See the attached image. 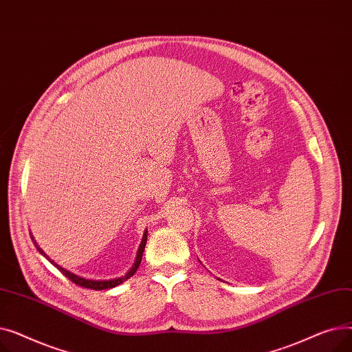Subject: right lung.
<instances>
[{"label":"right lung","mask_w":352,"mask_h":352,"mask_svg":"<svg viewBox=\"0 0 352 352\" xmlns=\"http://www.w3.org/2000/svg\"><path fill=\"white\" fill-rule=\"evenodd\" d=\"M146 232L148 231H145L144 232V236H142V241H141V244H140V248H138V252H137V258H135V263H134V265H133V268L129 270L125 275H122V276H118V278H114V280H104V281H97V280H87V278H82V276H78V275H76V274H72V272H69V271H67L65 268H63V267H60L57 263H54L51 258H48V255L38 247V245H35L36 247V250H38L47 260L54 265V267H57L68 280H71L74 284H77V285H80V287H84V288H89V289H98V291H101V289H108V288H114V287H117V285H120V284H122L124 281H126L128 278H131V276L135 274V271L138 270V267H140V264H141V260H142V252H144V248H145V244H146ZM32 238V236H31ZM32 241H34V238H32ZM35 244V243H34Z\"/></svg>","instance_id":"right-lung-1"}]
</instances>
